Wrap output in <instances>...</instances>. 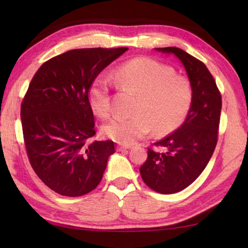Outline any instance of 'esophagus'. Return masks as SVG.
<instances>
[{
	"label": "esophagus",
	"instance_id": "obj_1",
	"mask_svg": "<svg viewBox=\"0 0 248 248\" xmlns=\"http://www.w3.org/2000/svg\"><path fill=\"white\" fill-rule=\"evenodd\" d=\"M131 146L130 145H124V144H118L117 145V151H124V150H129Z\"/></svg>",
	"mask_w": 248,
	"mask_h": 248
}]
</instances>
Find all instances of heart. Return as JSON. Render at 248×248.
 Returning a JSON list of instances; mask_svg holds the SVG:
<instances>
[{"instance_id": "obj_1", "label": "heart", "mask_w": 248, "mask_h": 248, "mask_svg": "<svg viewBox=\"0 0 248 248\" xmlns=\"http://www.w3.org/2000/svg\"><path fill=\"white\" fill-rule=\"evenodd\" d=\"M120 89L138 96L131 117H116L103 127L104 136L117 143L130 145L151 130L164 136L179 128L192 104L189 79L177 75L170 65L150 58H136L120 65L112 74ZM110 83L98 77L91 84L89 102L99 117L111 110Z\"/></svg>"}]
</instances>
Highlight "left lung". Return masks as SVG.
Wrapping results in <instances>:
<instances>
[{
    "mask_svg": "<svg viewBox=\"0 0 248 248\" xmlns=\"http://www.w3.org/2000/svg\"><path fill=\"white\" fill-rule=\"evenodd\" d=\"M155 50L179 59L192 90V104L185 123L154 143L140 167L141 177L151 189L167 195L187 188L209 163L217 142L222 98L203 62L176 47Z\"/></svg>",
    "mask_w": 248,
    "mask_h": 248,
    "instance_id": "left-lung-1",
    "label": "left lung"
}]
</instances>
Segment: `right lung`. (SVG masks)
<instances>
[{
    "instance_id": "right-lung-1",
    "label": "right lung",
    "mask_w": 248,
    "mask_h": 248,
    "mask_svg": "<svg viewBox=\"0 0 248 248\" xmlns=\"http://www.w3.org/2000/svg\"><path fill=\"white\" fill-rule=\"evenodd\" d=\"M127 50H70L45 62L29 84L20 106L25 146L37 176L58 194L86 195L103 178L115 143H89L96 133L89 90Z\"/></svg>"
}]
</instances>
